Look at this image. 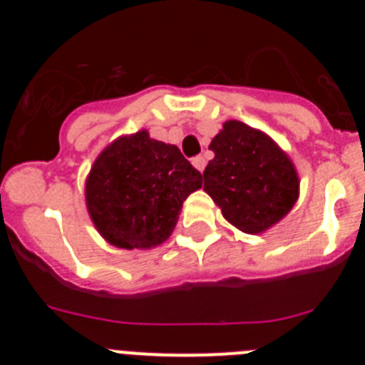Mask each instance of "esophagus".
Returning a JSON list of instances; mask_svg holds the SVG:
<instances>
[{"label": "esophagus", "mask_w": 365, "mask_h": 365, "mask_svg": "<svg viewBox=\"0 0 365 365\" xmlns=\"http://www.w3.org/2000/svg\"><path fill=\"white\" fill-rule=\"evenodd\" d=\"M192 164L195 170H199V172L202 173V170H205V166H206V160H205V157H201V155H199V157H193Z\"/></svg>", "instance_id": "34e87169"}]
</instances>
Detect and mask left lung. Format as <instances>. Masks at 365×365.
I'll return each instance as SVG.
<instances>
[{
    "label": "left lung",
    "instance_id": "left-lung-1",
    "mask_svg": "<svg viewBox=\"0 0 365 365\" xmlns=\"http://www.w3.org/2000/svg\"><path fill=\"white\" fill-rule=\"evenodd\" d=\"M210 150L215 157L202 173L205 192L232 227L263 234L292 210L299 197L298 172L265 131L227 120Z\"/></svg>",
    "mask_w": 365,
    "mask_h": 365
}]
</instances>
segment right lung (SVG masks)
<instances>
[{
    "instance_id": "obj_1",
    "label": "right lung",
    "mask_w": 365,
    "mask_h": 365,
    "mask_svg": "<svg viewBox=\"0 0 365 365\" xmlns=\"http://www.w3.org/2000/svg\"><path fill=\"white\" fill-rule=\"evenodd\" d=\"M201 186L179 148L140 130L100 151L87 173L86 206L109 245L150 250L172 235L182 202Z\"/></svg>"
}]
</instances>
